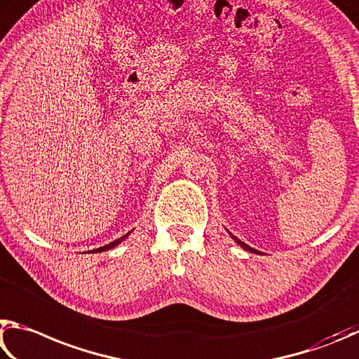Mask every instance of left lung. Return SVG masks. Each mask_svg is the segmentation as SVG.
I'll list each match as a JSON object with an SVG mask.
<instances>
[{
    "mask_svg": "<svg viewBox=\"0 0 359 359\" xmlns=\"http://www.w3.org/2000/svg\"><path fill=\"white\" fill-rule=\"evenodd\" d=\"M231 235V233H230ZM231 238H233V240L238 243V244H240V246L243 248V249H246V250H249V252H254V254H257V250L255 249H252V248H250V246H248V244L246 243H243L241 240H238V238L236 236H233V235H231Z\"/></svg>",
    "mask_w": 359,
    "mask_h": 359,
    "instance_id": "obj_1",
    "label": "left lung"
}]
</instances>
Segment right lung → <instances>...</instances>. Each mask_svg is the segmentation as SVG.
<instances>
[{
  "mask_svg": "<svg viewBox=\"0 0 359 359\" xmlns=\"http://www.w3.org/2000/svg\"><path fill=\"white\" fill-rule=\"evenodd\" d=\"M130 235V231L129 233H126L124 236H121V238H118V240H115L113 243H110V244H105V246H102V248H99V249H94V250H90V254L91 252H104V250H109V249H111V248H115V246H118L119 243H123L126 238H128Z\"/></svg>",
  "mask_w": 359,
  "mask_h": 359,
  "instance_id": "right-lung-1",
  "label": "right lung"
}]
</instances>
